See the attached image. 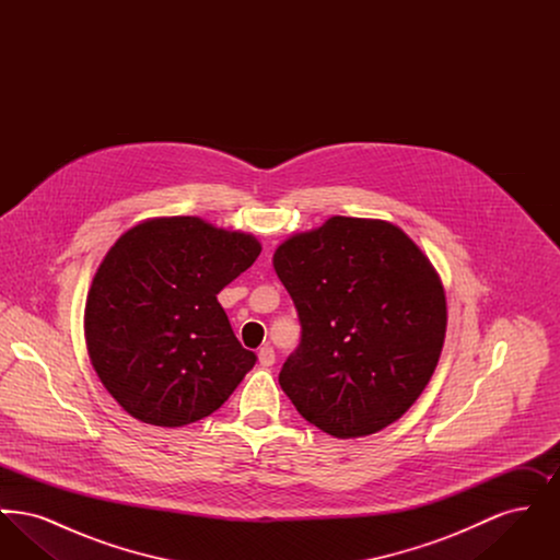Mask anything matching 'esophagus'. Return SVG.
I'll use <instances>...</instances> for the list:
<instances>
[{
  "mask_svg": "<svg viewBox=\"0 0 560 560\" xmlns=\"http://www.w3.org/2000/svg\"><path fill=\"white\" fill-rule=\"evenodd\" d=\"M258 363L262 368H270L275 363V350L270 347H262L258 350Z\"/></svg>",
  "mask_w": 560,
  "mask_h": 560,
  "instance_id": "1",
  "label": "esophagus"
}]
</instances>
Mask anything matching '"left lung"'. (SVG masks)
<instances>
[{"label":"left lung","mask_w":560,"mask_h":560,"mask_svg":"<svg viewBox=\"0 0 560 560\" xmlns=\"http://www.w3.org/2000/svg\"><path fill=\"white\" fill-rule=\"evenodd\" d=\"M272 267L302 325L279 373L300 416L338 439L397 422L445 342V292L422 249L390 222L334 215L283 241Z\"/></svg>","instance_id":"obj_1"}]
</instances>
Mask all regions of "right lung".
Returning <instances> with one entry per match:
<instances>
[{
    "label": "right lung",
    "instance_id": "obj_1",
    "mask_svg": "<svg viewBox=\"0 0 560 560\" xmlns=\"http://www.w3.org/2000/svg\"><path fill=\"white\" fill-rule=\"evenodd\" d=\"M252 235L153 218L110 247L88 292V354L132 418L176 428L213 413L256 365L218 293L260 256Z\"/></svg>",
    "mask_w": 560,
    "mask_h": 560
}]
</instances>
